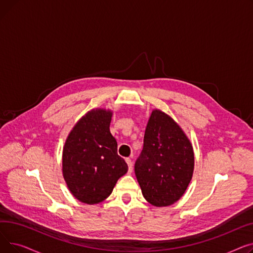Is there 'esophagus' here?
I'll return each instance as SVG.
<instances>
[{"label":"esophagus","instance_id":"1","mask_svg":"<svg viewBox=\"0 0 253 253\" xmlns=\"http://www.w3.org/2000/svg\"><path fill=\"white\" fill-rule=\"evenodd\" d=\"M126 163H127V165H128L129 172H131V171H132V168H133V163H132L130 158H126Z\"/></svg>","mask_w":253,"mask_h":253}]
</instances>
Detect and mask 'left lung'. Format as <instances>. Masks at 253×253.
<instances>
[{
	"mask_svg": "<svg viewBox=\"0 0 253 253\" xmlns=\"http://www.w3.org/2000/svg\"><path fill=\"white\" fill-rule=\"evenodd\" d=\"M194 164L192 143L182 129L170 116L154 110L134 166L145 200L157 207L178 201L192 179Z\"/></svg>",
	"mask_w": 253,
	"mask_h": 253,
	"instance_id": "8db88e82",
	"label": "left lung"
}]
</instances>
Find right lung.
Masks as SVG:
<instances>
[{
  "instance_id": "right-lung-1",
  "label": "right lung",
  "mask_w": 253,
  "mask_h": 253,
  "mask_svg": "<svg viewBox=\"0 0 253 253\" xmlns=\"http://www.w3.org/2000/svg\"><path fill=\"white\" fill-rule=\"evenodd\" d=\"M112 116L110 110H91L77 122L64 143L63 178L72 195L86 204L105 200L128 171L110 131Z\"/></svg>"
}]
</instances>
